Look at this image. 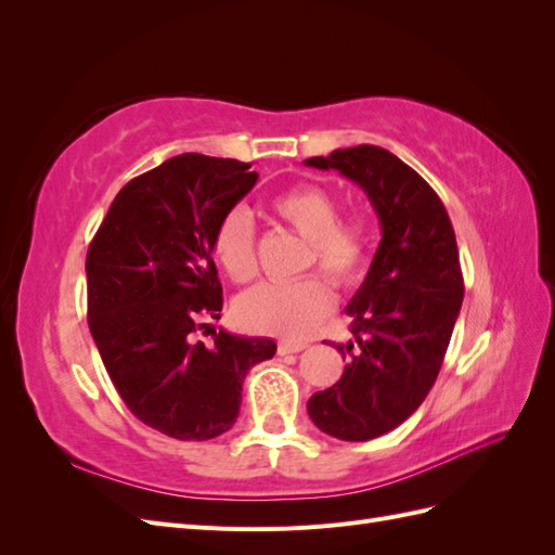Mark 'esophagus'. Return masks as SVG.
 Returning <instances> with one entry per match:
<instances>
[{
    "mask_svg": "<svg viewBox=\"0 0 555 555\" xmlns=\"http://www.w3.org/2000/svg\"><path fill=\"white\" fill-rule=\"evenodd\" d=\"M308 345L306 343H294V340H280L278 343V354H298V351H304Z\"/></svg>",
    "mask_w": 555,
    "mask_h": 555,
    "instance_id": "34e87169",
    "label": "esophagus"
}]
</instances>
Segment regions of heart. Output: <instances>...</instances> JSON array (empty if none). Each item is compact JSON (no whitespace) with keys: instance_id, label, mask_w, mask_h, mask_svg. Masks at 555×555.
Returning a JSON list of instances; mask_svg holds the SVG:
<instances>
[{"instance_id":"heart-1","label":"heart","mask_w":555,"mask_h":555,"mask_svg":"<svg viewBox=\"0 0 555 555\" xmlns=\"http://www.w3.org/2000/svg\"><path fill=\"white\" fill-rule=\"evenodd\" d=\"M284 224L308 241L306 268L324 271L338 287H354L371 266L373 231L365 217H338V196L322 184H298L271 201ZM215 259L233 282L255 280L257 227L245 208H231L212 236ZM335 294L324 275H308L292 284L263 282L243 294L236 319L247 328L278 338H306L333 310Z\"/></svg>"}]
</instances>
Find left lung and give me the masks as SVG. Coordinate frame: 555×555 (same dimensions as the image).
<instances>
[{
  "instance_id": "left-lung-1",
  "label": "left lung",
  "mask_w": 555,
  "mask_h": 555,
  "mask_svg": "<svg viewBox=\"0 0 555 555\" xmlns=\"http://www.w3.org/2000/svg\"><path fill=\"white\" fill-rule=\"evenodd\" d=\"M306 164L354 180L382 224L371 271L347 306L354 343L335 345L349 363L308 400L319 430L365 442L405 422L438 379L463 304L456 233L440 196L389 150L357 145Z\"/></svg>"
}]
</instances>
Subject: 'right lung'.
<instances>
[{
    "label": "right lung",
    "instance_id": "right-lung-1",
    "mask_svg": "<svg viewBox=\"0 0 555 555\" xmlns=\"http://www.w3.org/2000/svg\"><path fill=\"white\" fill-rule=\"evenodd\" d=\"M251 164L184 153L117 192L88 249V324L131 414L176 440H212L236 424L251 365L275 343L212 328L222 284L212 236L255 188Z\"/></svg>",
    "mask_w": 555,
    "mask_h": 555
}]
</instances>
